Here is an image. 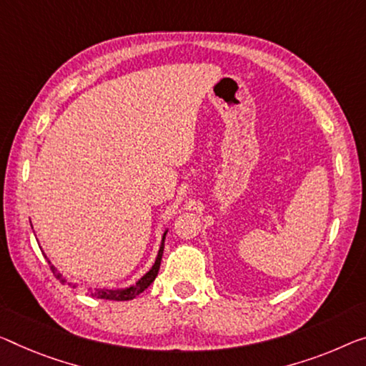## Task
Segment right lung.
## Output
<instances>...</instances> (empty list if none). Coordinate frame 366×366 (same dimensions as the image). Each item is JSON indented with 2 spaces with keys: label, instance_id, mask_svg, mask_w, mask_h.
I'll return each mask as SVG.
<instances>
[{
  "label": "right lung",
  "instance_id": "right-lung-1",
  "mask_svg": "<svg viewBox=\"0 0 366 366\" xmlns=\"http://www.w3.org/2000/svg\"><path fill=\"white\" fill-rule=\"evenodd\" d=\"M165 235H167V230L164 232V237H162V245H160V249H159V254H157V258H155V263L154 265H152V268L149 269L147 273L144 274L142 278H139L136 283L134 285H131V286H127V288H122V290H93L92 291V296L93 297H98V300H111V301H129V300H134V297H136L137 295H140L142 293V291H145L149 288V286L152 285V281L155 280V277H157V273H159V268H160V262H162V255H164V245H165ZM49 262V260H47ZM49 265H50V269H52V273L55 274V278L57 280H60V283H66V280L61 277V274L59 273V269L55 268L52 263L49 262ZM70 286H73V288H76L75 285H71V283H69Z\"/></svg>",
  "mask_w": 366,
  "mask_h": 366
}]
</instances>
